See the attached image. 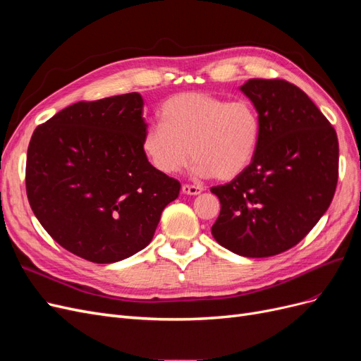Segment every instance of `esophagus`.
<instances>
[{"instance_id":"34e87169","label":"esophagus","mask_w":361,"mask_h":361,"mask_svg":"<svg viewBox=\"0 0 361 361\" xmlns=\"http://www.w3.org/2000/svg\"><path fill=\"white\" fill-rule=\"evenodd\" d=\"M203 191V187L200 185H188V183H183L182 185V192L183 194H190V195H197Z\"/></svg>"}]
</instances>
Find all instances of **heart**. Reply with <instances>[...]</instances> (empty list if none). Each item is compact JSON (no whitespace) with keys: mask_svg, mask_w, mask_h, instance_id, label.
I'll return each mask as SVG.
<instances>
[{"mask_svg":"<svg viewBox=\"0 0 361 361\" xmlns=\"http://www.w3.org/2000/svg\"><path fill=\"white\" fill-rule=\"evenodd\" d=\"M162 122L150 123L141 150L162 174H174L195 159L202 178L231 180L253 162L260 140V117L247 99L228 102L203 92L180 93L161 108Z\"/></svg>","mask_w":361,"mask_h":361,"instance_id":"b5f03b06","label":"heart"}]
</instances>
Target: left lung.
<instances>
[{"mask_svg":"<svg viewBox=\"0 0 361 361\" xmlns=\"http://www.w3.org/2000/svg\"><path fill=\"white\" fill-rule=\"evenodd\" d=\"M260 117V140L248 169L212 187L221 211L215 241L245 257L283 253L329 209L338 178L336 130L310 97L285 80L241 85Z\"/></svg>","mask_w":361,"mask_h":361,"instance_id":"obj_1","label":"left lung"}]
</instances>
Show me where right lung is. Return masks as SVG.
<instances>
[{"mask_svg":"<svg viewBox=\"0 0 361 361\" xmlns=\"http://www.w3.org/2000/svg\"><path fill=\"white\" fill-rule=\"evenodd\" d=\"M143 97L126 93L81 101L36 128L25 167L27 197L54 241L94 264L143 250L179 180L141 150Z\"/></svg>","mask_w":361,"mask_h":361,"instance_id":"obj_1","label":"right lung"}]
</instances>
